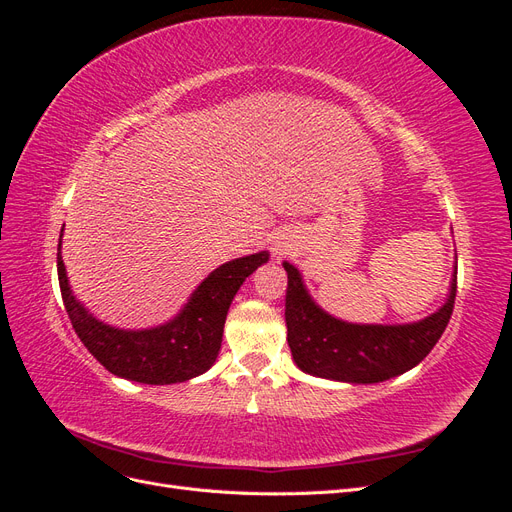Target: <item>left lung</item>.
<instances>
[{"label":"left lung","mask_w":512,"mask_h":512,"mask_svg":"<svg viewBox=\"0 0 512 512\" xmlns=\"http://www.w3.org/2000/svg\"><path fill=\"white\" fill-rule=\"evenodd\" d=\"M286 327L292 359L303 371L318 378L371 384L404 374L421 363L438 344L457 297V273L451 297L429 318L414 324H348L337 320L309 299L301 275L288 262Z\"/></svg>","instance_id":"1"}]
</instances>
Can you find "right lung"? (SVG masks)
<instances>
[{"instance_id":"1","label":"right lung","mask_w":512,"mask_h":512,"mask_svg":"<svg viewBox=\"0 0 512 512\" xmlns=\"http://www.w3.org/2000/svg\"><path fill=\"white\" fill-rule=\"evenodd\" d=\"M59 250L61 235L57 245V275L61 299H64L74 333L111 374L145 384L185 382L205 374L220 352L232 297L245 277L252 275L269 258L267 252H260L230 260L215 269L192 294L183 312L164 327L119 331L98 322L74 299Z\"/></svg>"}]
</instances>
